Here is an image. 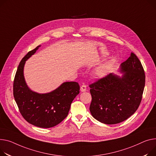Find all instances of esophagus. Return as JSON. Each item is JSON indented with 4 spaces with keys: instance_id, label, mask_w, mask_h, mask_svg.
I'll return each instance as SVG.
<instances>
[{
    "instance_id": "34e87169",
    "label": "esophagus",
    "mask_w": 156,
    "mask_h": 156,
    "mask_svg": "<svg viewBox=\"0 0 156 156\" xmlns=\"http://www.w3.org/2000/svg\"><path fill=\"white\" fill-rule=\"evenodd\" d=\"M80 90L82 92H84V91H87V86L85 85H82L80 87Z\"/></svg>"
}]
</instances>
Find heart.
Masks as SVG:
<instances>
[{
	"mask_svg": "<svg viewBox=\"0 0 156 156\" xmlns=\"http://www.w3.org/2000/svg\"><path fill=\"white\" fill-rule=\"evenodd\" d=\"M109 70V66L108 65H101L98 67L96 70V75L98 77H103L105 76L108 72Z\"/></svg>",
	"mask_w": 156,
	"mask_h": 156,
	"instance_id": "heart-1",
	"label": "heart"
}]
</instances>
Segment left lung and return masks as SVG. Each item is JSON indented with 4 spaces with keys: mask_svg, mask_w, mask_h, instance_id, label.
Instances as JSON below:
<instances>
[{
    "mask_svg": "<svg viewBox=\"0 0 156 156\" xmlns=\"http://www.w3.org/2000/svg\"><path fill=\"white\" fill-rule=\"evenodd\" d=\"M122 77L112 73L89 85L92 116L105 124L127 120L136 112L142 98L146 76L140 60L131 53L121 64Z\"/></svg>",
    "mask_w": 156,
    "mask_h": 156,
    "instance_id": "8db88e82",
    "label": "left lung"
}]
</instances>
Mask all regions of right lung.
<instances>
[{
	"label": "right lung",
	"instance_id": "add662e5",
	"mask_svg": "<svg viewBox=\"0 0 156 156\" xmlns=\"http://www.w3.org/2000/svg\"><path fill=\"white\" fill-rule=\"evenodd\" d=\"M40 46L30 51L20 61L15 75L13 94L19 112L29 123L41 128L53 127L68 115L71 104L80 93L77 82H65L55 90L39 94L30 90L24 80L26 61Z\"/></svg>",
	"mask_w": 156,
	"mask_h": 156
}]
</instances>
